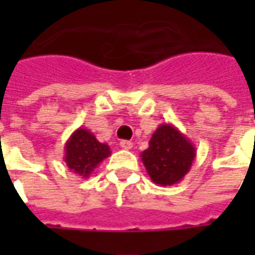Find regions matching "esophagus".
Returning <instances> with one entry per match:
<instances>
[{
	"mask_svg": "<svg viewBox=\"0 0 255 255\" xmlns=\"http://www.w3.org/2000/svg\"><path fill=\"white\" fill-rule=\"evenodd\" d=\"M120 147L124 150H131L132 149V142H129V140H122L120 142Z\"/></svg>",
	"mask_w": 255,
	"mask_h": 255,
	"instance_id": "esophagus-1",
	"label": "esophagus"
}]
</instances>
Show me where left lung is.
<instances>
[{
  "label": "left lung",
  "mask_w": 255,
  "mask_h": 255,
  "mask_svg": "<svg viewBox=\"0 0 255 255\" xmlns=\"http://www.w3.org/2000/svg\"><path fill=\"white\" fill-rule=\"evenodd\" d=\"M197 155L191 140L169 123L158 126L142 151V162L151 182L158 186H173L187 175Z\"/></svg>",
  "instance_id": "left-lung-1"
}]
</instances>
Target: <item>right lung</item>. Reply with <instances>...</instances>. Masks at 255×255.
<instances>
[{"label":"right lung","mask_w":255,"mask_h":255,"mask_svg":"<svg viewBox=\"0 0 255 255\" xmlns=\"http://www.w3.org/2000/svg\"><path fill=\"white\" fill-rule=\"evenodd\" d=\"M64 161L69 171L84 179L112 154L108 144L98 142L94 133L82 127L73 131L64 146Z\"/></svg>","instance_id":"1"}]
</instances>
